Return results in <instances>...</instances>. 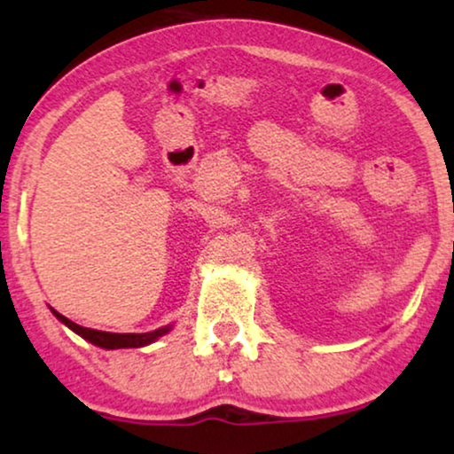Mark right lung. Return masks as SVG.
Segmentation results:
<instances>
[{"label": "right lung", "mask_w": 454, "mask_h": 454, "mask_svg": "<svg viewBox=\"0 0 454 454\" xmlns=\"http://www.w3.org/2000/svg\"><path fill=\"white\" fill-rule=\"evenodd\" d=\"M55 318L64 322L67 328H72L74 333L80 334V337L90 340L92 345L97 347H103V349H121V347H145L148 343H153V340H157L159 337H163L165 333H169L171 326H163L159 328V331H153V333H145V334H117V333H103V331H95V328H86V326H80L76 322L67 320L66 316H61L59 312H55Z\"/></svg>", "instance_id": "add662e5"}]
</instances>
